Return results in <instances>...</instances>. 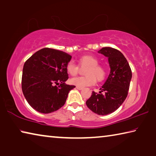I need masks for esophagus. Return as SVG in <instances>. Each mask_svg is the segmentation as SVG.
<instances>
[{
	"instance_id": "esophagus-1",
	"label": "esophagus",
	"mask_w": 156,
	"mask_h": 156,
	"mask_svg": "<svg viewBox=\"0 0 156 156\" xmlns=\"http://www.w3.org/2000/svg\"><path fill=\"white\" fill-rule=\"evenodd\" d=\"M76 89H78V90H83V88H82V87H76Z\"/></svg>"
}]
</instances>
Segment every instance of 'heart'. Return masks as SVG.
Here are the masks:
<instances>
[{"label": "heart", "instance_id": "1", "mask_svg": "<svg viewBox=\"0 0 156 156\" xmlns=\"http://www.w3.org/2000/svg\"><path fill=\"white\" fill-rule=\"evenodd\" d=\"M98 60L91 55H85L78 59V64L81 67H87L84 77L73 78L70 80L71 84L79 87L91 86L98 81H102L106 76V69L98 65ZM66 70L71 76H75L78 73V67L73 62H69L66 66Z\"/></svg>", "mask_w": 156, "mask_h": 156}]
</instances>
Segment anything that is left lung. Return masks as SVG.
<instances>
[{"label": "left lung", "mask_w": 156, "mask_h": 156, "mask_svg": "<svg viewBox=\"0 0 156 156\" xmlns=\"http://www.w3.org/2000/svg\"><path fill=\"white\" fill-rule=\"evenodd\" d=\"M98 52L108 58L110 73L99 93L92 92L86 105L96 114L105 115L115 112L125 100L132 73L127 60L120 51L103 47Z\"/></svg>", "instance_id": "obj_1"}]
</instances>
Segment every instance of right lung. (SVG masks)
I'll list each match as a JSON object with an SVG mask.
<instances>
[{
    "label": "right lung",
    "mask_w": 156,
    "mask_h": 156,
    "mask_svg": "<svg viewBox=\"0 0 156 156\" xmlns=\"http://www.w3.org/2000/svg\"><path fill=\"white\" fill-rule=\"evenodd\" d=\"M72 56L59 50L44 48L25 62L22 91L29 105L37 112L49 113L65 105L68 94L76 87L65 83L66 66Z\"/></svg>",
    "instance_id": "1"
}]
</instances>
